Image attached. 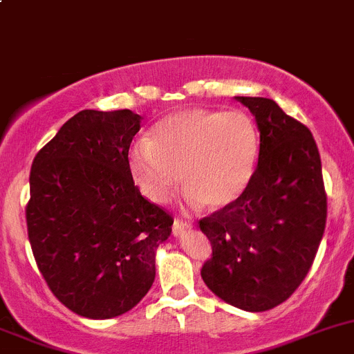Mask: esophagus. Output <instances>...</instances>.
<instances>
[{"mask_svg": "<svg viewBox=\"0 0 354 354\" xmlns=\"http://www.w3.org/2000/svg\"><path fill=\"white\" fill-rule=\"evenodd\" d=\"M190 227H192L190 221L174 219V224H173V233H174V236H180V234H183L185 231L190 230Z\"/></svg>", "mask_w": 354, "mask_h": 354, "instance_id": "34e87169", "label": "esophagus"}]
</instances>
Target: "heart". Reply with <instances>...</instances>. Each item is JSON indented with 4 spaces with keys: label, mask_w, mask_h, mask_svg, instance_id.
I'll return each instance as SVG.
<instances>
[{
    "label": "heart",
    "mask_w": 354,
    "mask_h": 354,
    "mask_svg": "<svg viewBox=\"0 0 354 354\" xmlns=\"http://www.w3.org/2000/svg\"><path fill=\"white\" fill-rule=\"evenodd\" d=\"M260 154V135L243 113L187 109L154 124L151 138L130 151V171L142 194L156 203L174 195L180 174L192 202L223 209L250 187Z\"/></svg>",
    "instance_id": "b5f03b06"
}]
</instances>
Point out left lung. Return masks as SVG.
Listing matches in <instances>:
<instances>
[{"label":"left lung","instance_id":"1","mask_svg":"<svg viewBox=\"0 0 354 354\" xmlns=\"http://www.w3.org/2000/svg\"><path fill=\"white\" fill-rule=\"evenodd\" d=\"M236 99L259 124V164L236 202L198 221L212 246L200 274L230 305L266 312L308 274L326 230L327 194L312 131L272 99Z\"/></svg>","mask_w":354,"mask_h":354}]
</instances>
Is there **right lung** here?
<instances>
[{"mask_svg":"<svg viewBox=\"0 0 354 354\" xmlns=\"http://www.w3.org/2000/svg\"><path fill=\"white\" fill-rule=\"evenodd\" d=\"M140 118L84 109L34 157L25 207L35 263L77 315L111 319L133 308L156 277V248L173 216L142 197L128 151Z\"/></svg>","mask_w":354,"mask_h":354,"instance_id":"right-lung-1","label":"right lung"}]
</instances>
